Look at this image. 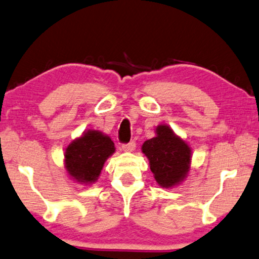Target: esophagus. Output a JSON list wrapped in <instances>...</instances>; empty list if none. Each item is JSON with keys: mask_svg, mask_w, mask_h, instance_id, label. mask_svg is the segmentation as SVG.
<instances>
[{"mask_svg": "<svg viewBox=\"0 0 259 259\" xmlns=\"http://www.w3.org/2000/svg\"><path fill=\"white\" fill-rule=\"evenodd\" d=\"M135 148H136V143H135L134 141H131V142H129V143H126V144H123V145H122L123 151H126V152H131V151H134V150H135Z\"/></svg>", "mask_w": 259, "mask_h": 259, "instance_id": "obj_1", "label": "esophagus"}]
</instances>
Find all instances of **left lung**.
<instances>
[{
	"instance_id": "8db88e82",
	"label": "left lung",
	"mask_w": 259,
	"mask_h": 259,
	"mask_svg": "<svg viewBox=\"0 0 259 259\" xmlns=\"http://www.w3.org/2000/svg\"><path fill=\"white\" fill-rule=\"evenodd\" d=\"M156 137L145 141L142 151L150 163V170L162 188L180 184L190 170V147L165 124L156 128Z\"/></svg>"
}]
</instances>
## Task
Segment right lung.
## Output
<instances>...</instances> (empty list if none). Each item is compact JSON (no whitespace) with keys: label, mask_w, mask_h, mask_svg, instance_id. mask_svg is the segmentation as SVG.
I'll list each match as a JSON object with an SVG mask.
<instances>
[{"label":"right lung","mask_w":259,"mask_h":259,"mask_svg":"<svg viewBox=\"0 0 259 259\" xmlns=\"http://www.w3.org/2000/svg\"><path fill=\"white\" fill-rule=\"evenodd\" d=\"M115 152L111 138L101 131L89 130L65 149L64 163L68 174L79 183H95L104 162Z\"/></svg>","instance_id":"obj_1"}]
</instances>
